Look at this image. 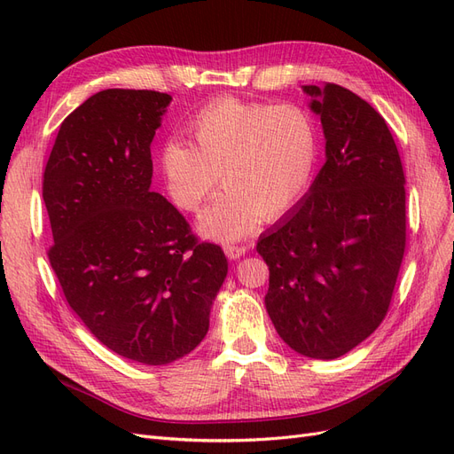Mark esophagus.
<instances>
[{"label":"esophagus","instance_id":"esophagus-1","mask_svg":"<svg viewBox=\"0 0 454 454\" xmlns=\"http://www.w3.org/2000/svg\"><path fill=\"white\" fill-rule=\"evenodd\" d=\"M223 252H225V255H227L229 259H239V257H242L246 252H248V248H246V246L227 244V246H223Z\"/></svg>","mask_w":454,"mask_h":454}]
</instances>
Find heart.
Segmentation results:
<instances>
[{"label": "heart", "instance_id": "obj_1", "mask_svg": "<svg viewBox=\"0 0 454 454\" xmlns=\"http://www.w3.org/2000/svg\"><path fill=\"white\" fill-rule=\"evenodd\" d=\"M187 144H164L159 155L164 187L177 208L195 212L217 177L225 191L206 208L197 229L204 239L231 242L278 219L309 191L320 138L307 109L222 98L191 117Z\"/></svg>", "mask_w": 454, "mask_h": 454}]
</instances>
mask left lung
Returning <instances> with one entry per match:
<instances>
[{
	"label": "left lung",
	"mask_w": 454,
	"mask_h": 454,
	"mask_svg": "<svg viewBox=\"0 0 454 454\" xmlns=\"http://www.w3.org/2000/svg\"><path fill=\"white\" fill-rule=\"evenodd\" d=\"M325 162L309 193L257 240L265 307L292 350L335 360L387 316L405 252V176L384 121L358 94L305 85Z\"/></svg>",
	"instance_id": "obj_1"
}]
</instances>
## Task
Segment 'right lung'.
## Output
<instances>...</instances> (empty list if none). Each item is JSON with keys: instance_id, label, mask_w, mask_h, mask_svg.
Returning a JSON list of instances; mask_svg holds the SVG:
<instances>
[{"instance_id": "1", "label": "right lung", "mask_w": 454, "mask_h": 454, "mask_svg": "<svg viewBox=\"0 0 454 454\" xmlns=\"http://www.w3.org/2000/svg\"><path fill=\"white\" fill-rule=\"evenodd\" d=\"M170 94L107 89L60 125L43 174L51 267L89 332L122 358L167 365L195 350L227 277L215 244L151 191V142Z\"/></svg>"}]
</instances>
